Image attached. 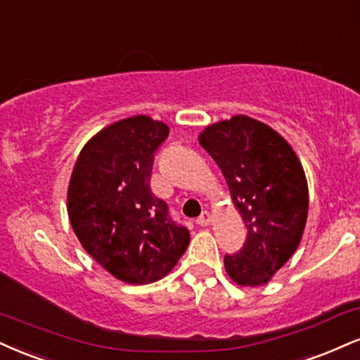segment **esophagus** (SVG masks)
Segmentation results:
<instances>
[{"mask_svg":"<svg viewBox=\"0 0 360 360\" xmlns=\"http://www.w3.org/2000/svg\"><path fill=\"white\" fill-rule=\"evenodd\" d=\"M196 223L199 224V226H207V224L211 223V214L207 213V211H202L201 216L196 219Z\"/></svg>","mask_w":360,"mask_h":360,"instance_id":"34e87169","label":"esophagus"}]
</instances>
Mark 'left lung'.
<instances>
[{"mask_svg": "<svg viewBox=\"0 0 360 360\" xmlns=\"http://www.w3.org/2000/svg\"><path fill=\"white\" fill-rule=\"evenodd\" d=\"M199 144L221 169L248 235L224 257L240 287L266 285L300 245L309 214V184L292 146L270 125L233 115L199 134Z\"/></svg>", "mask_w": 360, "mask_h": 360, "instance_id": "left-lung-1", "label": "left lung"}]
</instances>
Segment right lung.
I'll return each mask as SVG.
<instances>
[{
    "label": "right lung",
    "mask_w": 360,
    "mask_h": 360,
    "mask_svg": "<svg viewBox=\"0 0 360 360\" xmlns=\"http://www.w3.org/2000/svg\"><path fill=\"white\" fill-rule=\"evenodd\" d=\"M169 127L134 115L84 146L67 191L68 219L86 253L117 280L144 285L166 276L189 245L149 188L154 153Z\"/></svg>",
    "instance_id": "add662e5"
}]
</instances>
